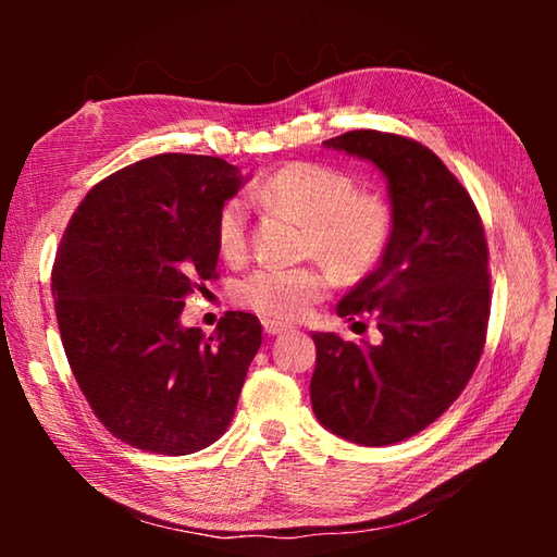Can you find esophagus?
Returning a JSON list of instances; mask_svg holds the SVG:
<instances>
[{"mask_svg":"<svg viewBox=\"0 0 557 557\" xmlns=\"http://www.w3.org/2000/svg\"><path fill=\"white\" fill-rule=\"evenodd\" d=\"M263 330L268 335H282L287 330V325H282L277 321H263Z\"/></svg>","mask_w":557,"mask_h":557,"instance_id":"obj_1","label":"esophagus"}]
</instances>
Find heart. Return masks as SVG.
Segmentation results:
<instances>
[{
    "mask_svg": "<svg viewBox=\"0 0 557 557\" xmlns=\"http://www.w3.org/2000/svg\"><path fill=\"white\" fill-rule=\"evenodd\" d=\"M260 203L282 208L309 224L306 251L323 258L339 275L359 277L385 253L393 234V210L381 196L357 194L349 174L318 162H292L256 186ZM215 239L224 258L239 260L248 244V210L230 198L218 212ZM321 265L260 268L248 275L236 299L272 321H297L330 289Z\"/></svg>",
    "mask_w": 557,
    "mask_h": 557,
    "instance_id": "1",
    "label": "heart"
}]
</instances>
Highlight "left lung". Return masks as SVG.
Wrapping results in <instances>:
<instances>
[{
  "label": "left lung",
  "instance_id": "8db88e82",
  "mask_svg": "<svg viewBox=\"0 0 557 557\" xmlns=\"http://www.w3.org/2000/svg\"><path fill=\"white\" fill-rule=\"evenodd\" d=\"M323 146L383 172L393 234L377 268L337 304L349 321L371 313L381 339L313 333L311 405L345 441L393 445L441 417L476 369L491 311L486 236L467 188L417 140L363 128Z\"/></svg>",
  "mask_w": 557,
  "mask_h": 557
}]
</instances>
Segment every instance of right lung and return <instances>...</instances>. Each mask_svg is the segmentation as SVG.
I'll return each mask as SVG.
<instances>
[{
  "mask_svg": "<svg viewBox=\"0 0 557 557\" xmlns=\"http://www.w3.org/2000/svg\"><path fill=\"white\" fill-rule=\"evenodd\" d=\"M246 176L210 156L138 160L110 174L71 218L52 270L66 359L120 441L191 455L227 431L263 339L253 313L212 335L182 325L184 297L215 277V222Z\"/></svg>",
  "mask_w": 557,
  "mask_h": 557,
  "instance_id": "add662e5",
  "label": "right lung"
}]
</instances>
